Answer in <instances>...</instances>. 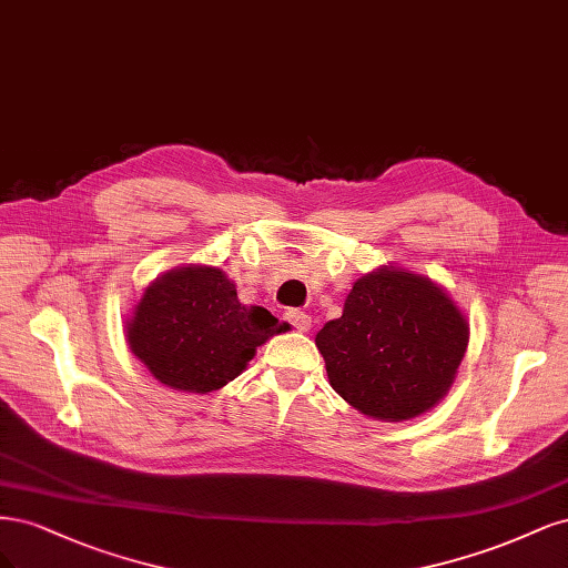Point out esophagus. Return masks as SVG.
I'll return each mask as SVG.
<instances>
[{
  "instance_id": "1",
  "label": "esophagus",
  "mask_w": 568,
  "mask_h": 568,
  "mask_svg": "<svg viewBox=\"0 0 568 568\" xmlns=\"http://www.w3.org/2000/svg\"><path fill=\"white\" fill-rule=\"evenodd\" d=\"M285 318H287V321L292 323V327H295V331H300V333H306L308 327H311V316L306 314V311L292 308V311H287Z\"/></svg>"
}]
</instances>
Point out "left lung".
I'll return each mask as SVG.
<instances>
[{"label":"left lung","instance_id":"obj_1","mask_svg":"<svg viewBox=\"0 0 568 568\" xmlns=\"http://www.w3.org/2000/svg\"><path fill=\"white\" fill-rule=\"evenodd\" d=\"M469 323L429 276L379 266L354 283L342 316L316 335L331 387L365 417L406 423L453 387Z\"/></svg>","mask_w":568,"mask_h":568}]
</instances>
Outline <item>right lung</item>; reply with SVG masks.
I'll use <instances>...</instances> for the list:
<instances>
[{"label": "right lung", "instance_id": "1", "mask_svg": "<svg viewBox=\"0 0 568 568\" xmlns=\"http://www.w3.org/2000/svg\"><path fill=\"white\" fill-rule=\"evenodd\" d=\"M287 323L264 306H245L222 268L186 264L143 287L124 337L132 354L162 384L186 394H210L241 375Z\"/></svg>", "mask_w": 568, "mask_h": 568}]
</instances>
